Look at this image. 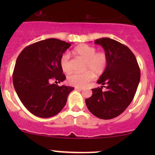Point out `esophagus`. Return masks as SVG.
Returning a JSON list of instances; mask_svg holds the SVG:
<instances>
[{"instance_id": "34e87169", "label": "esophagus", "mask_w": 155, "mask_h": 155, "mask_svg": "<svg viewBox=\"0 0 155 155\" xmlns=\"http://www.w3.org/2000/svg\"><path fill=\"white\" fill-rule=\"evenodd\" d=\"M75 88L77 89V90H79V91L83 90V87H75Z\"/></svg>"}]
</instances>
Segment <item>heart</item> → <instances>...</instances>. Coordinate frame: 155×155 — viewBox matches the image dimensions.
<instances>
[{"label": "heart", "mask_w": 155, "mask_h": 155, "mask_svg": "<svg viewBox=\"0 0 155 155\" xmlns=\"http://www.w3.org/2000/svg\"><path fill=\"white\" fill-rule=\"evenodd\" d=\"M73 54L85 59L84 70L82 73H72L68 75V82L70 85L76 87H82L91 80L94 74H102L106 70L108 63L107 55L104 51H96V48L86 44L78 46L73 50ZM60 65L64 73L71 71L70 56L65 53L60 59Z\"/></svg>", "instance_id": "heart-1"}]
</instances>
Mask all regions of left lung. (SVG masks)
<instances>
[{"label": "left lung", "mask_w": 155, "mask_h": 155, "mask_svg": "<svg viewBox=\"0 0 155 155\" xmlns=\"http://www.w3.org/2000/svg\"><path fill=\"white\" fill-rule=\"evenodd\" d=\"M94 43L104 48L108 63L97 82L102 86L92 89V96L85 103L94 115L112 119L121 115L134 99L140 80V67L134 53L122 43L107 37L97 39Z\"/></svg>", "instance_id": "left-lung-1"}]
</instances>
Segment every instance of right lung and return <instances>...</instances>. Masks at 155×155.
Returning a JSON list of instances; mask_svg holds the SVG:
<instances>
[{"label": "right lung", "instance_id": "right-lung-1", "mask_svg": "<svg viewBox=\"0 0 155 155\" xmlns=\"http://www.w3.org/2000/svg\"><path fill=\"white\" fill-rule=\"evenodd\" d=\"M71 43L50 38L27 46L18 56L12 73L17 95L26 109L40 118H50L62 110L74 87L51 84L66 76L60 59Z\"/></svg>", "mask_w": 155, "mask_h": 155}]
</instances>
